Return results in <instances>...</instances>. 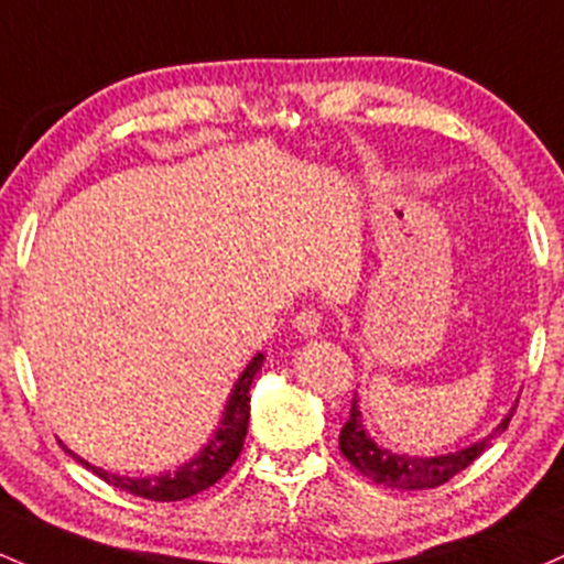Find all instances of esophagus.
Listing matches in <instances>:
<instances>
[{
  "instance_id": "34e87169",
  "label": "esophagus",
  "mask_w": 564,
  "mask_h": 564,
  "mask_svg": "<svg viewBox=\"0 0 564 564\" xmlns=\"http://www.w3.org/2000/svg\"><path fill=\"white\" fill-rule=\"evenodd\" d=\"M294 329L300 332V334H305V337H313V334H318V329H321V313L313 311V307L302 311L294 318Z\"/></svg>"
}]
</instances>
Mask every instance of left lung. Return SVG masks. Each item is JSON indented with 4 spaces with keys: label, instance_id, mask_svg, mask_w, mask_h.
I'll return each mask as SVG.
<instances>
[{
    "label": "left lung",
    "instance_id": "obj_1",
    "mask_svg": "<svg viewBox=\"0 0 564 564\" xmlns=\"http://www.w3.org/2000/svg\"><path fill=\"white\" fill-rule=\"evenodd\" d=\"M513 410H517V404H513L509 414H506L485 438H479V442L468 444V447L457 449V453L420 457L393 453L391 447L377 444L372 433H367V425H364L358 395H352L350 417L345 420L343 431H339V449H343V455L348 457L358 471L369 476L377 485L395 487V490H431V487L444 485V481L453 479L455 474H460L463 468L471 466L476 457L490 447L492 438L509 429Z\"/></svg>",
    "mask_w": 564,
    "mask_h": 564
}]
</instances>
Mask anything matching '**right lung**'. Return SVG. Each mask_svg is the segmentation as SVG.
<instances>
[{
	"instance_id": "right-lung-1",
	"label": "right lung",
	"mask_w": 564,
	"mask_h": 564,
	"mask_svg": "<svg viewBox=\"0 0 564 564\" xmlns=\"http://www.w3.org/2000/svg\"><path fill=\"white\" fill-rule=\"evenodd\" d=\"M262 364H264V352H257V356L246 364V369L240 372L238 380H235L230 395H227L225 412H221V420L219 425H216V431L212 433V438H208V442L203 444L189 460H184L182 466L173 468V471L152 474V476L111 474V471H104V468L93 466V463L85 460V457L72 453L69 447L64 449L79 463V466H85L88 471L101 476L107 485L117 487V490L122 492L139 495V498L163 500V503H169V500H184L189 498V495L208 490V487L216 485L221 476L230 471V466L238 460L240 449H243L246 429H249V410H251L249 388L253 377H257L259 369H262Z\"/></svg>"
}]
</instances>
